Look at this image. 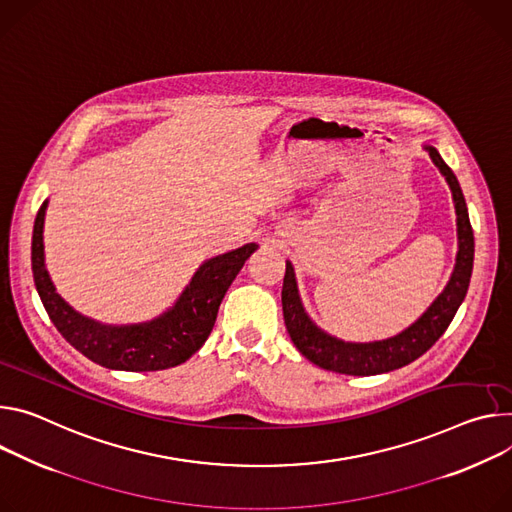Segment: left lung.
I'll return each instance as SVG.
<instances>
[{
	"instance_id": "obj_1",
	"label": "left lung",
	"mask_w": 512,
	"mask_h": 512,
	"mask_svg": "<svg viewBox=\"0 0 512 512\" xmlns=\"http://www.w3.org/2000/svg\"><path fill=\"white\" fill-rule=\"evenodd\" d=\"M425 151L429 153L431 161L449 183V190L455 204V214H457V247L459 249H457L453 273L449 277L445 290L435 298V302L423 312L421 318L410 324L408 329H404L402 333L390 339L371 341V343H345L329 333H324L306 314L298 294L294 267L290 261H286V275H284V288H282L286 329L296 349L322 369L337 371V374H347V376H376V374H386V371L412 363L414 359L427 353L437 343V339L447 331L449 322L453 320L457 308L461 306L463 298L468 294L470 277L474 269V230L470 224L466 198L461 194L455 173L441 159L439 151L431 145H425Z\"/></svg>"
}]
</instances>
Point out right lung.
Segmentation results:
<instances>
[{"label":"right lung","mask_w":512,"mask_h":512,"mask_svg":"<svg viewBox=\"0 0 512 512\" xmlns=\"http://www.w3.org/2000/svg\"><path fill=\"white\" fill-rule=\"evenodd\" d=\"M44 200L32 232V275L38 296L57 331L79 353L108 369L157 371L188 361L208 339L218 306L245 261L257 249L247 243L200 265L190 286L161 316L138 324H102L73 310L55 290L44 267Z\"/></svg>","instance_id":"right-lung-1"}]
</instances>
